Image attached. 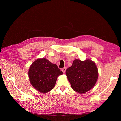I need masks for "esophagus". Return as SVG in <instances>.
Wrapping results in <instances>:
<instances>
[{"instance_id":"1","label":"esophagus","mask_w":121,"mask_h":121,"mask_svg":"<svg viewBox=\"0 0 121 121\" xmlns=\"http://www.w3.org/2000/svg\"><path fill=\"white\" fill-rule=\"evenodd\" d=\"M66 69H67V68H63L62 69H61V71H63V73L64 74H65V71H66Z\"/></svg>"}]
</instances>
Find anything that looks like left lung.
I'll return each instance as SVG.
<instances>
[{
    "instance_id": "obj_1",
    "label": "left lung",
    "mask_w": 121,
    "mask_h": 121,
    "mask_svg": "<svg viewBox=\"0 0 121 121\" xmlns=\"http://www.w3.org/2000/svg\"><path fill=\"white\" fill-rule=\"evenodd\" d=\"M65 74L72 89L81 94L92 88L98 76L95 64L89 59L84 61L75 60L72 66L67 69Z\"/></svg>"
}]
</instances>
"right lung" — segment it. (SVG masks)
<instances>
[{"label":"right lung","instance_id":"1","mask_svg":"<svg viewBox=\"0 0 121 121\" xmlns=\"http://www.w3.org/2000/svg\"><path fill=\"white\" fill-rule=\"evenodd\" d=\"M63 72L57 65L45 58H38L32 64L28 72L32 85L40 92L44 93L52 90L56 83L58 76Z\"/></svg>","mask_w":121,"mask_h":121}]
</instances>
